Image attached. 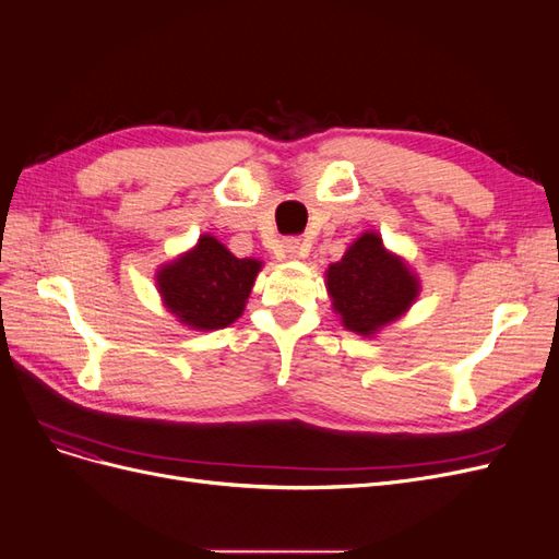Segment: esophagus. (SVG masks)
I'll use <instances>...</instances> for the list:
<instances>
[{"mask_svg":"<svg viewBox=\"0 0 559 559\" xmlns=\"http://www.w3.org/2000/svg\"><path fill=\"white\" fill-rule=\"evenodd\" d=\"M282 251H284L286 259H302V257H306V249H302L300 240H284Z\"/></svg>","mask_w":559,"mask_h":559,"instance_id":"1","label":"esophagus"}]
</instances>
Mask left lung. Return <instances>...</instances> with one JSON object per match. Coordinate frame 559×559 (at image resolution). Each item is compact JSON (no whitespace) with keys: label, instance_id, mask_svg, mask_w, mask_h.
<instances>
[{"label":"left lung","instance_id":"obj_1","mask_svg":"<svg viewBox=\"0 0 559 559\" xmlns=\"http://www.w3.org/2000/svg\"><path fill=\"white\" fill-rule=\"evenodd\" d=\"M326 292L347 331L373 337L413 308L421 284L405 259L384 247L380 233L366 230L326 267Z\"/></svg>","mask_w":559,"mask_h":559}]
</instances>
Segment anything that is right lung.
I'll return each instance as SVG.
<instances>
[{"instance_id": "obj_1", "label": "right lung", "mask_w": 559, "mask_h": 559, "mask_svg": "<svg viewBox=\"0 0 559 559\" xmlns=\"http://www.w3.org/2000/svg\"><path fill=\"white\" fill-rule=\"evenodd\" d=\"M263 263L238 259L214 235L156 270V286L167 312L193 331L226 329L242 317Z\"/></svg>"}]
</instances>
